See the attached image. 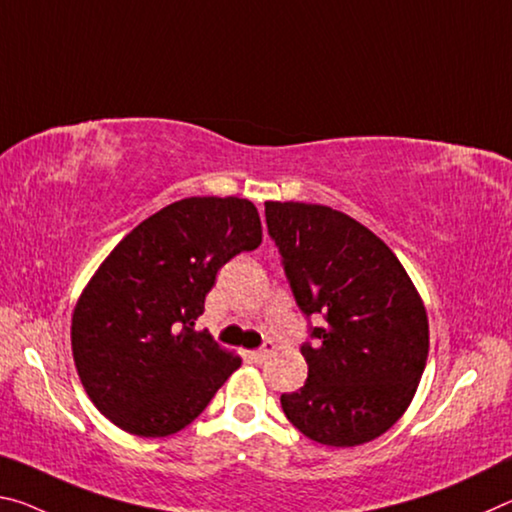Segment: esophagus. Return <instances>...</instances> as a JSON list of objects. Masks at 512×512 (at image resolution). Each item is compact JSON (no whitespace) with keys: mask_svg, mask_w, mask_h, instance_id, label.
<instances>
[{"mask_svg":"<svg viewBox=\"0 0 512 512\" xmlns=\"http://www.w3.org/2000/svg\"><path fill=\"white\" fill-rule=\"evenodd\" d=\"M273 353V342H264L262 346H259V348H255V351L253 353H250V355H253V358L257 360V362H262V360H266V358H269V355Z\"/></svg>","mask_w":512,"mask_h":512,"instance_id":"1","label":"esophagus"}]
</instances>
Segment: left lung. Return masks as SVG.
Here are the masks:
<instances>
[{"label": "left lung", "mask_w": 512, "mask_h": 512, "mask_svg": "<svg viewBox=\"0 0 512 512\" xmlns=\"http://www.w3.org/2000/svg\"><path fill=\"white\" fill-rule=\"evenodd\" d=\"M264 214L310 332L300 346L307 380L280 396L282 410L319 444L376 440L401 419L426 369L424 303L392 250L351 216L305 202H266ZM312 313L327 319L323 329Z\"/></svg>", "instance_id": "obj_1"}]
</instances>
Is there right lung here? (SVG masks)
Segmentation results:
<instances>
[{"label": "right lung", "instance_id": "add662e5", "mask_svg": "<svg viewBox=\"0 0 512 512\" xmlns=\"http://www.w3.org/2000/svg\"><path fill=\"white\" fill-rule=\"evenodd\" d=\"M259 243L253 202L212 196L173 202L113 248L72 314L81 385L104 417L166 437L207 408L241 360L193 323L221 266Z\"/></svg>", "mask_w": 512, "mask_h": 512}]
</instances>
